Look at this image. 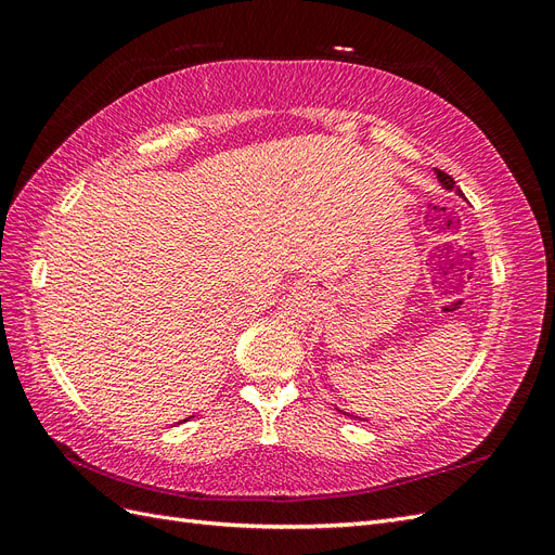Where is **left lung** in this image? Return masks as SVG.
Masks as SVG:
<instances>
[{
	"label": "left lung",
	"instance_id": "1",
	"mask_svg": "<svg viewBox=\"0 0 555 555\" xmlns=\"http://www.w3.org/2000/svg\"><path fill=\"white\" fill-rule=\"evenodd\" d=\"M438 178H440V182L444 184L447 190H456V182H453V178L449 176V173H444V171H438ZM461 192V190H459Z\"/></svg>",
	"mask_w": 555,
	"mask_h": 555
}]
</instances>
